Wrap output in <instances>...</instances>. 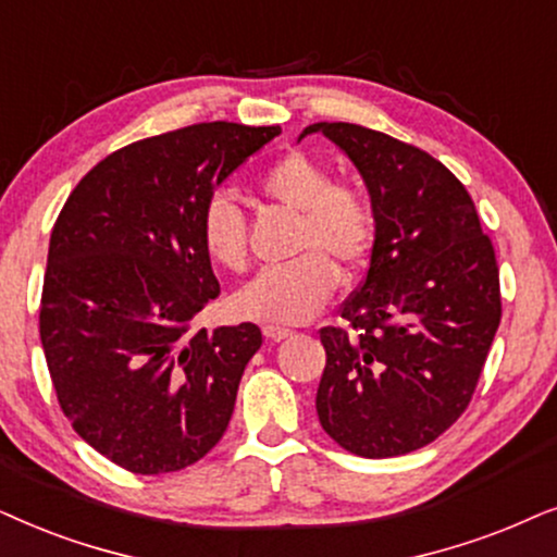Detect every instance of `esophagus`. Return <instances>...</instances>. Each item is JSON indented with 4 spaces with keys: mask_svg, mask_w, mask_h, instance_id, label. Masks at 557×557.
<instances>
[{
    "mask_svg": "<svg viewBox=\"0 0 557 557\" xmlns=\"http://www.w3.org/2000/svg\"><path fill=\"white\" fill-rule=\"evenodd\" d=\"M262 333H264V338H270V341H283V338L293 336V331L285 329V325H264Z\"/></svg>",
    "mask_w": 557,
    "mask_h": 557,
    "instance_id": "1",
    "label": "esophagus"
}]
</instances>
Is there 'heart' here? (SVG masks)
Masks as SVG:
<instances>
[{
    "mask_svg": "<svg viewBox=\"0 0 557 557\" xmlns=\"http://www.w3.org/2000/svg\"><path fill=\"white\" fill-rule=\"evenodd\" d=\"M272 201L302 213L295 255L287 264L267 267L234 295V310L259 323H306L321 310L338 285V262L351 270L374 242L372 206L359 190L336 185L329 168L306 152H287L259 177ZM201 247L213 264L244 270L247 224L226 193H213L198 221Z\"/></svg>",
    "mask_w": 557,
    "mask_h": 557,
    "instance_id": "1",
    "label": "heart"
}]
</instances>
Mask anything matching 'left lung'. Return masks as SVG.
Masks as SVG:
<instances>
[{"label":"left lung","instance_id":"left-lung-1","mask_svg":"<svg viewBox=\"0 0 557 557\" xmlns=\"http://www.w3.org/2000/svg\"><path fill=\"white\" fill-rule=\"evenodd\" d=\"M367 185L374 244L364 283L323 329L315 410L341 448L405 456L469 407L499 329L494 247L471 196L418 147L348 122H318Z\"/></svg>","mask_w":557,"mask_h":557}]
</instances>
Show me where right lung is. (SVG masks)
Segmentation results:
<instances>
[{"label": "right lung", "instance_id": "1", "mask_svg": "<svg viewBox=\"0 0 557 557\" xmlns=\"http://www.w3.org/2000/svg\"><path fill=\"white\" fill-rule=\"evenodd\" d=\"M280 127L193 124L103 158L50 234L40 341L65 418L132 473L201 461L232 420L255 323L190 331L219 295L203 203Z\"/></svg>", "mask_w": 557, "mask_h": 557}]
</instances>
